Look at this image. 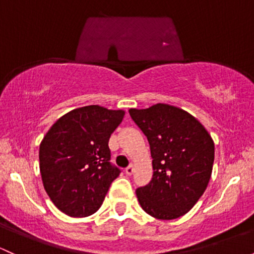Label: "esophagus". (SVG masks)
<instances>
[{
	"mask_svg": "<svg viewBox=\"0 0 254 254\" xmlns=\"http://www.w3.org/2000/svg\"><path fill=\"white\" fill-rule=\"evenodd\" d=\"M125 174H127V176H131V175L133 174V165H132V164H130V165L127 166V169H125Z\"/></svg>",
	"mask_w": 254,
	"mask_h": 254,
	"instance_id": "34e87169",
	"label": "esophagus"
}]
</instances>
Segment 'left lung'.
I'll use <instances>...</instances> for the list:
<instances>
[{
  "label": "left lung",
  "mask_w": 254,
  "mask_h": 254,
  "mask_svg": "<svg viewBox=\"0 0 254 254\" xmlns=\"http://www.w3.org/2000/svg\"><path fill=\"white\" fill-rule=\"evenodd\" d=\"M130 117L147 136L153 158V177L136 189L138 202L158 219L183 216L204 194L212 172L214 143L191 114L157 104L130 108Z\"/></svg>",
  "instance_id": "left-lung-1"
}]
</instances>
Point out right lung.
<instances>
[{
	"mask_svg": "<svg viewBox=\"0 0 254 254\" xmlns=\"http://www.w3.org/2000/svg\"><path fill=\"white\" fill-rule=\"evenodd\" d=\"M124 111L99 105L77 108L49 129L40 146L44 189L61 212L71 217L95 213L121 169L111 163V135Z\"/></svg>",
	"mask_w": 254,
	"mask_h": 254,
	"instance_id": "right-lung-1",
	"label": "right lung"
}]
</instances>
